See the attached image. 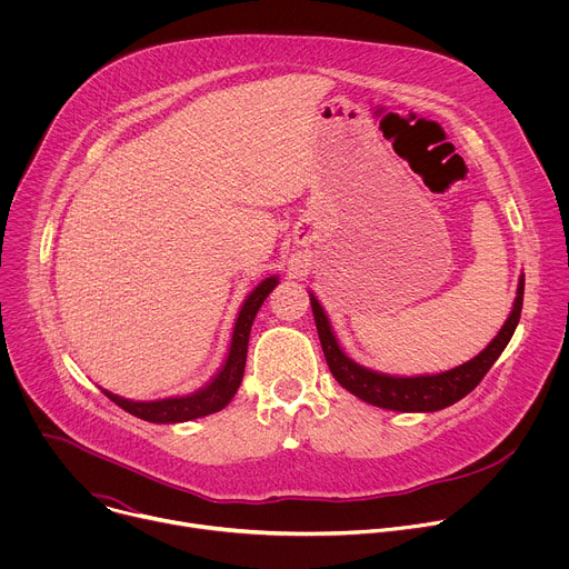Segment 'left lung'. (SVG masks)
I'll return each instance as SVG.
<instances>
[{
    "label": "left lung",
    "mask_w": 569,
    "mask_h": 569,
    "mask_svg": "<svg viewBox=\"0 0 569 569\" xmlns=\"http://www.w3.org/2000/svg\"><path fill=\"white\" fill-rule=\"evenodd\" d=\"M522 295H525V277H520L518 283V297L513 301V310L500 333L493 338V342L486 347L479 356L472 360L441 373L432 376H387L371 371L367 367H360L353 362L338 345L327 312L319 306V301L310 295V306L315 315V327L319 333L321 351L327 358V365L333 373V378L353 396L360 400L376 405V408L396 410V412H437L448 408V405L461 400L466 393H470L481 378L486 376L500 353L507 349L522 312Z\"/></svg>",
    "instance_id": "8db88e82"
}]
</instances>
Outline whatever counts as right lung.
Segmentation results:
<instances>
[{
    "mask_svg": "<svg viewBox=\"0 0 569 569\" xmlns=\"http://www.w3.org/2000/svg\"><path fill=\"white\" fill-rule=\"evenodd\" d=\"M277 283H279L277 277H268L250 292L246 303L240 306V312L236 317V327L231 333L227 360L220 367V371L213 376V380L209 385H204L202 389H198L189 396L161 398V400H128L108 389H103V393L112 402H117L121 410L130 412L137 419H143L148 423H182V421H191V419H200V417L220 412L224 405L233 398L236 389L240 387L242 371H246L248 342H250L254 317Z\"/></svg>",
    "mask_w": 569,
    "mask_h": 569,
    "instance_id": "add662e5",
    "label": "right lung"
}]
</instances>
